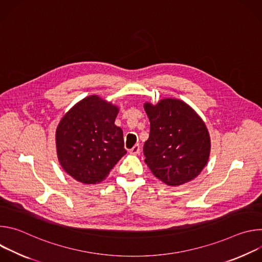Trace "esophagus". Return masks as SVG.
<instances>
[{
  "label": "esophagus",
  "instance_id": "1",
  "mask_svg": "<svg viewBox=\"0 0 262 262\" xmlns=\"http://www.w3.org/2000/svg\"><path fill=\"white\" fill-rule=\"evenodd\" d=\"M129 154L133 156H137L140 154V145L136 144L132 149H129Z\"/></svg>",
  "mask_w": 262,
  "mask_h": 262
}]
</instances>
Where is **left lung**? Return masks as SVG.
I'll use <instances>...</instances> for the list:
<instances>
[{"label":"left lung","instance_id":"left-lung-1","mask_svg":"<svg viewBox=\"0 0 262 262\" xmlns=\"http://www.w3.org/2000/svg\"><path fill=\"white\" fill-rule=\"evenodd\" d=\"M150 133L144 144L145 163L154 175L176 186L196 178L207 164L210 138L200 116L184 101L164 98L145 102Z\"/></svg>","mask_w":262,"mask_h":262}]
</instances>
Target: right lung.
Instances as JSON below:
<instances>
[{
	"mask_svg": "<svg viewBox=\"0 0 262 262\" xmlns=\"http://www.w3.org/2000/svg\"><path fill=\"white\" fill-rule=\"evenodd\" d=\"M119 108L97 95L74 104L56 130L59 163L76 180L102 181L126 154L123 132L115 125Z\"/></svg>",
	"mask_w": 262,
	"mask_h": 262,
	"instance_id": "1",
	"label": "right lung"
}]
</instances>
